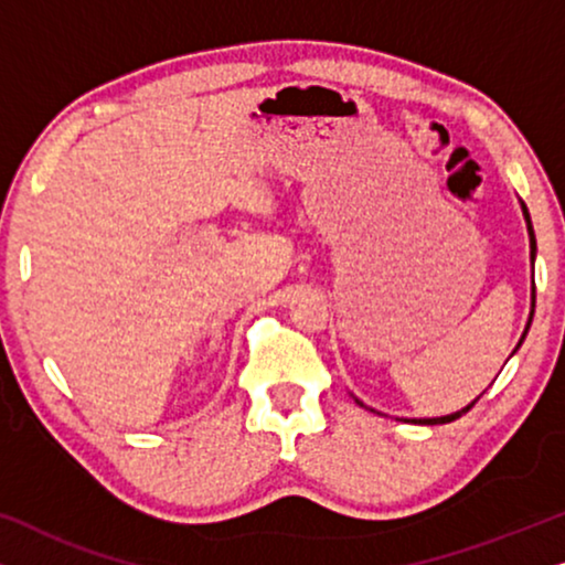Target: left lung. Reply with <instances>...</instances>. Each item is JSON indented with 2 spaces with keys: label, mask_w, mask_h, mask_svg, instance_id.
<instances>
[{
  "label": "left lung",
  "mask_w": 565,
  "mask_h": 565,
  "mask_svg": "<svg viewBox=\"0 0 565 565\" xmlns=\"http://www.w3.org/2000/svg\"><path fill=\"white\" fill-rule=\"evenodd\" d=\"M524 221H527V231H530V257H532V262H535V231H532V223H530V213H527V207H524ZM532 306H535V288H532ZM535 313V311H532ZM532 313H530V321H527V329H530V323H532ZM527 329H524V334H527ZM524 334H522V339H524ZM522 339H520V344H522ZM516 344V347H520ZM481 398V396H478ZM476 398V401H478ZM476 401L470 406H466L462 408V412H458V414H450V416H439V419H419V424H447V422H452V419H458L460 414H466V412H470V408L476 406Z\"/></svg>",
  "instance_id": "obj_1"
}]
</instances>
